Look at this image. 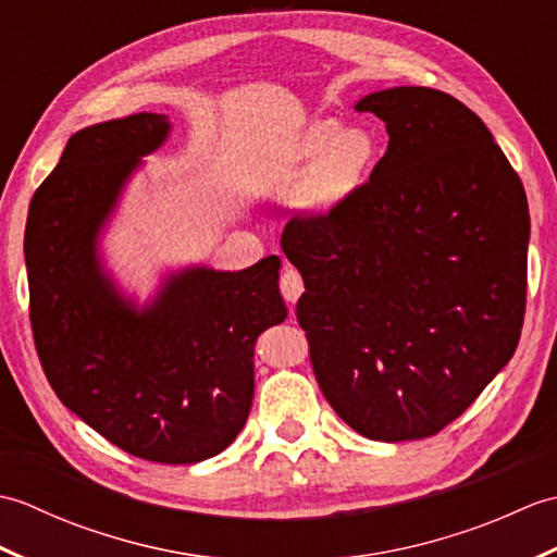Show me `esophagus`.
I'll return each mask as SVG.
<instances>
[{"mask_svg": "<svg viewBox=\"0 0 557 557\" xmlns=\"http://www.w3.org/2000/svg\"><path fill=\"white\" fill-rule=\"evenodd\" d=\"M280 292L289 304H297V299L304 292V277L299 275V270H294V268L285 270V275H282V280H280Z\"/></svg>", "mask_w": 557, "mask_h": 557, "instance_id": "1", "label": "esophagus"}]
</instances>
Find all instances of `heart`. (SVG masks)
Wrapping results in <instances>:
<instances>
[{"mask_svg": "<svg viewBox=\"0 0 557 557\" xmlns=\"http://www.w3.org/2000/svg\"><path fill=\"white\" fill-rule=\"evenodd\" d=\"M299 162H315L301 182L297 200L304 210L330 212L363 184L375 160V138L363 128H345L333 120L315 122L297 148Z\"/></svg>", "mask_w": 557, "mask_h": 557, "instance_id": "b5f03b06", "label": "heart"}]
</instances>
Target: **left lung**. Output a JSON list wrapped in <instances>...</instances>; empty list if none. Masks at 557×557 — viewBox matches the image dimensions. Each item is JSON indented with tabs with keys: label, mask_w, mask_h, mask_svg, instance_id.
I'll list each match as a JSON object with an SVG mask.
<instances>
[{
	"label": "left lung",
	"mask_w": 557,
	"mask_h": 557,
	"mask_svg": "<svg viewBox=\"0 0 557 557\" xmlns=\"http://www.w3.org/2000/svg\"><path fill=\"white\" fill-rule=\"evenodd\" d=\"M387 128L371 180L294 215L282 251L306 292L315 381L371 441L435 435L512 359L527 309L529 206L493 134L443 90L371 92Z\"/></svg>",
	"instance_id": "obj_1"
}]
</instances>
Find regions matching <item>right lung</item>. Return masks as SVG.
<instances>
[{"label":"right lung","instance_id":"1","mask_svg":"<svg viewBox=\"0 0 557 557\" xmlns=\"http://www.w3.org/2000/svg\"><path fill=\"white\" fill-rule=\"evenodd\" d=\"M168 134V116L140 112L71 136L30 200L23 251L35 349L62 405L128 455L194 465L244 429L253 345L287 306L277 256L176 272L140 311L104 275L102 224Z\"/></svg>","mask_w":557,"mask_h":557}]
</instances>
